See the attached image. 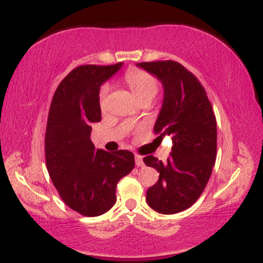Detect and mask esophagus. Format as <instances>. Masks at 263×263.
<instances>
[{"label": "esophagus", "instance_id": "34e87169", "mask_svg": "<svg viewBox=\"0 0 263 263\" xmlns=\"http://www.w3.org/2000/svg\"><path fill=\"white\" fill-rule=\"evenodd\" d=\"M135 162H136V165H137V167H143V165H144L143 159H142V157L138 156V155H136Z\"/></svg>", "mask_w": 263, "mask_h": 263}]
</instances>
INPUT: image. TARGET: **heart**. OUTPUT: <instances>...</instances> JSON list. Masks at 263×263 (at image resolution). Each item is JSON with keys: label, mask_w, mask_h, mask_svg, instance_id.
Listing matches in <instances>:
<instances>
[{"label": "heart", "mask_w": 263, "mask_h": 263, "mask_svg": "<svg viewBox=\"0 0 263 263\" xmlns=\"http://www.w3.org/2000/svg\"><path fill=\"white\" fill-rule=\"evenodd\" d=\"M125 80L138 101L142 100V99H151L152 100V98L158 90V85H157L155 78L151 74L146 73V71L141 70V69H129V70L126 71ZM108 90H110L108 84L101 86L100 92H99L100 101L106 98ZM135 119L136 116L134 115V116H131L129 121H134Z\"/></svg>", "instance_id": "1"}]
</instances>
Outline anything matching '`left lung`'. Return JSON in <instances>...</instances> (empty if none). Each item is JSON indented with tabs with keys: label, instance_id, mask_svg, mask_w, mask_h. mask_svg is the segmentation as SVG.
Instances as JSON below:
<instances>
[{
	"label": "left lung",
	"instance_id": "8db88e82",
	"mask_svg": "<svg viewBox=\"0 0 263 263\" xmlns=\"http://www.w3.org/2000/svg\"><path fill=\"white\" fill-rule=\"evenodd\" d=\"M162 83L164 96L155 125L158 138L172 136L165 162L147 156L143 162L158 171L147 190V204L161 214L192 206L206 186L216 159V119L206 91L194 74L173 60L138 63Z\"/></svg>",
	"mask_w": 263,
	"mask_h": 263
}]
</instances>
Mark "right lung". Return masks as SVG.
<instances>
[{
	"label": "right lung",
	"instance_id": "1",
	"mask_svg": "<svg viewBox=\"0 0 263 263\" xmlns=\"http://www.w3.org/2000/svg\"><path fill=\"white\" fill-rule=\"evenodd\" d=\"M122 66L80 65L54 92L47 129L45 163L60 198L84 216H99L116 203V185L134 170L135 156L96 149L91 123L101 120L100 86Z\"/></svg>",
	"mask_w": 263,
	"mask_h": 263
}]
</instances>
